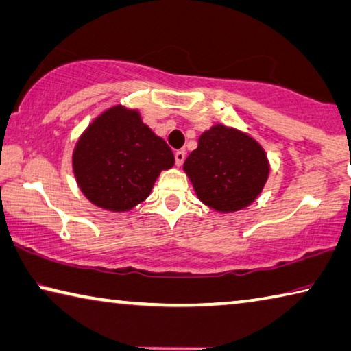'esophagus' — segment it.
Segmentation results:
<instances>
[{
  "instance_id": "esophagus-1",
  "label": "esophagus",
  "mask_w": 351,
  "mask_h": 351,
  "mask_svg": "<svg viewBox=\"0 0 351 351\" xmlns=\"http://www.w3.org/2000/svg\"><path fill=\"white\" fill-rule=\"evenodd\" d=\"M184 159H186V153H184V149H176V152H175V160H176V165L180 167L182 162H184Z\"/></svg>"
}]
</instances>
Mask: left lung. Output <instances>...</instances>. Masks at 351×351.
Segmentation results:
<instances>
[{
	"mask_svg": "<svg viewBox=\"0 0 351 351\" xmlns=\"http://www.w3.org/2000/svg\"><path fill=\"white\" fill-rule=\"evenodd\" d=\"M198 199L217 213L252 204L267 182L270 164L264 148L247 132L217 123L198 138L184 160Z\"/></svg>",
	"mask_w": 351,
	"mask_h": 351,
	"instance_id": "obj_1",
	"label": "left lung"
}]
</instances>
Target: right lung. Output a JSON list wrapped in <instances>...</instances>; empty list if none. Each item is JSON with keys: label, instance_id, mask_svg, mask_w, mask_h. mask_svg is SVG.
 Segmentation results:
<instances>
[{"label": "right lung", "instance_id": "add662e5", "mask_svg": "<svg viewBox=\"0 0 351 351\" xmlns=\"http://www.w3.org/2000/svg\"><path fill=\"white\" fill-rule=\"evenodd\" d=\"M73 173L88 202L125 213L145 199L162 170L175 164L164 138L143 123L137 109H106L77 138Z\"/></svg>", "mask_w": 351, "mask_h": 351}]
</instances>
